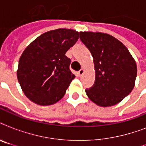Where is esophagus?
<instances>
[{"label": "esophagus", "mask_w": 146, "mask_h": 146, "mask_svg": "<svg viewBox=\"0 0 146 146\" xmlns=\"http://www.w3.org/2000/svg\"><path fill=\"white\" fill-rule=\"evenodd\" d=\"M84 73V70L83 69H81L80 70H79V72H78V74H79V76H82V74Z\"/></svg>", "instance_id": "1"}]
</instances>
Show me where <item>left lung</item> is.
Returning a JSON list of instances; mask_svg holds the SVG:
<instances>
[{
	"instance_id": "8db88e82",
	"label": "left lung",
	"mask_w": 146,
	"mask_h": 146,
	"mask_svg": "<svg viewBox=\"0 0 146 146\" xmlns=\"http://www.w3.org/2000/svg\"><path fill=\"white\" fill-rule=\"evenodd\" d=\"M80 38L93 57L96 79L86 89L98 106L109 107L122 101L135 86L137 66L127 47L108 34L80 32Z\"/></svg>"
}]
</instances>
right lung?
<instances>
[{"label":"right lung","instance_id":"add662e5","mask_svg":"<svg viewBox=\"0 0 146 146\" xmlns=\"http://www.w3.org/2000/svg\"><path fill=\"white\" fill-rule=\"evenodd\" d=\"M79 38V33L57 29L42 34L22 54L17 79L29 99L45 106L55 104L65 95L75 75L65 54Z\"/></svg>","mask_w":146,"mask_h":146}]
</instances>
